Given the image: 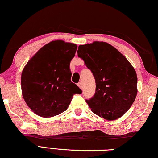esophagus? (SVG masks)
<instances>
[{"instance_id": "34e87169", "label": "esophagus", "mask_w": 158, "mask_h": 158, "mask_svg": "<svg viewBox=\"0 0 158 158\" xmlns=\"http://www.w3.org/2000/svg\"><path fill=\"white\" fill-rule=\"evenodd\" d=\"M78 86H79L81 89H83V85H82L81 82H79V83H78Z\"/></svg>"}]
</instances>
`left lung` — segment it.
Returning <instances> with one entry per match:
<instances>
[{
  "label": "left lung",
  "instance_id": "left-lung-1",
  "mask_svg": "<svg viewBox=\"0 0 158 158\" xmlns=\"http://www.w3.org/2000/svg\"><path fill=\"white\" fill-rule=\"evenodd\" d=\"M78 56L95 79V93L86 100L93 113L107 121L128 111L137 93L135 69L118 50L106 42L79 45Z\"/></svg>",
  "mask_w": 158,
  "mask_h": 158
}]
</instances>
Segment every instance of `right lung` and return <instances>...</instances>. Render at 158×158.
Listing matches in <instances>:
<instances>
[{
  "instance_id": "right-lung-1",
  "label": "right lung",
  "mask_w": 158,
  "mask_h": 158,
  "mask_svg": "<svg viewBox=\"0 0 158 158\" xmlns=\"http://www.w3.org/2000/svg\"><path fill=\"white\" fill-rule=\"evenodd\" d=\"M77 44L55 40L42 47L32 57L21 74L23 98L35 114L44 118L65 111L73 95L81 90L71 81L69 64Z\"/></svg>"
}]
</instances>
